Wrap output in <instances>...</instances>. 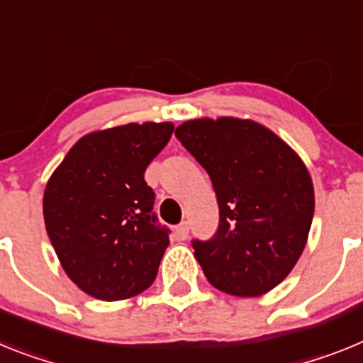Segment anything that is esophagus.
Returning a JSON list of instances; mask_svg holds the SVG:
<instances>
[{
  "mask_svg": "<svg viewBox=\"0 0 363 363\" xmlns=\"http://www.w3.org/2000/svg\"><path fill=\"white\" fill-rule=\"evenodd\" d=\"M188 234H190V226H188V223H181V225L175 226V238H177L179 241H184V239L188 238Z\"/></svg>",
  "mask_w": 363,
  "mask_h": 363,
  "instance_id": "esophagus-1",
  "label": "esophagus"
}]
</instances>
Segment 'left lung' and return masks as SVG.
Returning <instances> with one entry per match:
<instances>
[{"label":"left lung","mask_w":363,"mask_h":363,"mask_svg":"<svg viewBox=\"0 0 363 363\" xmlns=\"http://www.w3.org/2000/svg\"><path fill=\"white\" fill-rule=\"evenodd\" d=\"M179 143L206 169L219 204V226L191 239L195 259L216 289L254 298L294 269L314 216L305 164L264 125L201 118L175 129Z\"/></svg>","instance_id":"obj_1"}]
</instances>
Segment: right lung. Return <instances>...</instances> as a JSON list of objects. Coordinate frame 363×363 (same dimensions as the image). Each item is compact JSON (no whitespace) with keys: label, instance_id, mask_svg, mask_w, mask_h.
<instances>
[{"label":"right lung","instance_id":"1","mask_svg":"<svg viewBox=\"0 0 363 363\" xmlns=\"http://www.w3.org/2000/svg\"><path fill=\"white\" fill-rule=\"evenodd\" d=\"M172 133L169 122H146L86 135L47 182V234L67 276L93 298H133L155 281L169 228L153 212L144 172Z\"/></svg>","mask_w":363,"mask_h":363}]
</instances>
